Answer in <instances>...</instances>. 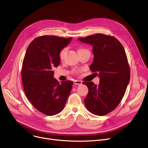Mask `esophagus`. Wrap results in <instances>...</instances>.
Here are the masks:
<instances>
[{
	"label": "esophagus",
	"mask_w": 148,
	"mask_h": 148,
	"mask_svg": "<svg viewBox=\"0 0 148 148\" xmlns=\"http://www.w3.org/2000/svg\"><path fill=\"white\" fill-rule=\"evenodd\" d=\"M82 84V82L80 80H75L74 82V85H80Z\"/></svg>",
	"instance_id": "obj_1"
}]
</instances>
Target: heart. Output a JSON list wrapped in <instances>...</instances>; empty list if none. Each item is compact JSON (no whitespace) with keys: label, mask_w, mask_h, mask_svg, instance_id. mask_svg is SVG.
I'll return each mask as SVG.
<instances>
[{"label":"heart","mask_w":148,"mask_h":148,"mask_svg":"<svg viewBox=\"0 0 148 148\" xmlns=\"http://www.w3.org/2000/svg\"><path fill=\"white\" fill-rule=\"evenodd\" d=\"M88 50L85 49H83V48H80L78 50V53H80V52H82V51H86ZM67 52H68V48L67 47H64L63 49H62L60 51H59V57L60 58V60H64L66 55L67 54Z\"/></svg>","instance_id":"obj_1"}]
</instances>
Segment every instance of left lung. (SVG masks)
Listing matches in <instances>:
<instances>
[{"instance_id":"obj_1","label":"left lung","mask_w":148,"mask_h":148,"mask_svg":"<svg viewBox=\"0 0 148 148\" xmlns=\"http://www.w3.org/2000/svg\"><path fill=\"white\" fill-rule=\"evenodd\" d=\"M82 42L93 46L94 60L89 68L100 79L98 86L92 82H83L89 92L84 98L87 110L98 116L114 110L125 94L130 79L127 54L115 37L97 34L79 38Z\"/></svg>"}]
</instances>
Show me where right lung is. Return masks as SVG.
<instances>
[{
    "instance_id": "1",
    "label": "right lung",
    "mask_w": 148,
    "mask_h": 148,
    "mask_svg": "<svg viewBox=\"0 0 148 148\" xmlns=\"http://www.w3.org/2000/svg\"><path fill=\"white\" fill-rule=\"evenodd\" d=\"M72 38L41 36L29 44L23 61L21 76L25 93L36 109L51 116L64 109L73 82L61 83L53 78V69L60 65V50Z\"/></svg>"
}]
</instances>
